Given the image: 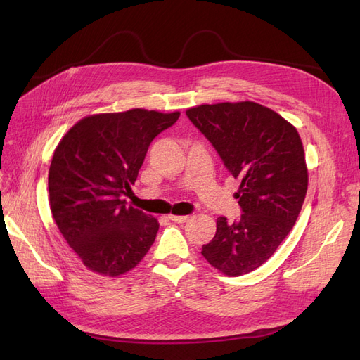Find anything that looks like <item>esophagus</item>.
Listing matches in <instances>:
<instances>
[{
	"mask_svg": "<svg viewBox=\"0 0 360 360\" xmlns=\"http://www.w3.org/2000/svg\"><path fill=\"white\" fill-rule=\"evenodd\" d=\"M169 219H171L172 222L184 224L186 221H189V216H184V214H169Z\"/></svg>",
	"mask_w": 360,
	"mask_h": 360,
	"instance_id": "esophagus-1",
	"label": "esophagus"
}]
</instances>
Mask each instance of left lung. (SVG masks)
<instances>
[{
	"label": "left lung",
	"instance_id": "8db88e82",
	"mask_svg": "<svg viewBox=\"0 0 360 360\" xmlns=\"http://www.w3.org/2000/svg\"><path fill=\"white\" fill-rule=\"evenodd\" d=\"M186 115L240 180L236 197L243 214L233 224L217 217L201 254L226 276L249 274L275 254L302 210L308 167L300 135L284 117L250 101L204 103Z\"/></svg>",
	"mask_w": 360,
	"mask_h": 360
}]
</instances>
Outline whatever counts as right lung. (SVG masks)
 <instances>
[{"instance_id": "obj_1", "label": "right lung", "mask_w": 360, "mask_h": 360, "mask_svg": "<svg viewBox=\"0 0 360 360\" xmlns=\"http://www.w3.org/2000/svg\"><path fill=\"white\" fill-rule=\"evenodd\" d=\"M179 111L141 110L81 118L61 138L49 167V205L84 266L120 276L139 264L159 230L156 217L126 205L147 150Z\"/></svg>"}]
</instances>
